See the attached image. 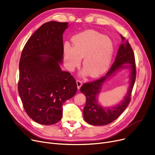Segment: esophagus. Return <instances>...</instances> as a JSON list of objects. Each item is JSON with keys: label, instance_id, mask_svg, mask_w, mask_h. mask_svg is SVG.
Wrapping results in <instances>:
<instances>
[{"label": "esophagus", "instance_id": "obj_1", "mask_svg": "<svg viewBox=\"0 0 155 155\" xmlns=\"http://www.w3.org/2000/svg\"><path fill=\"white\" fill-rule=\"evenodd\" d=\"M76 83H77V87H78V89H80V87H81L82 84H83V83L81 80H77L76 81Z\"/></svg>", "mask_w": 155, "mask_h": 155}]
</instances>
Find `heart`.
<instances>
[{"label":"heart","mask_w":155,"mask_h":155,"mask_svg":"<svg viewBox=\"0 0 155 155\" xmlns=\"http://www.w3.org/2000/svg\"><path fill=\"white\" fill-rule=\"evenodd\" d=\"M73 48L64 46V58L68 68L72 71L78 67L83 58L84 72L96 78L105 73L110 67L114 52L112 40L103 34L87 29L72 38Z\"/></svg>","instance_id":"heart-1"}]
</instances>
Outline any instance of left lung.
Returning a JSON list of instances; mask_svg holds the SVG:
<instances>
[{
    "label": "left lung",
    "instance_id": "8db88e82",
    "mask_svg": "<svg viewBox=\"0 0 155 155\" xmlns=\"http://www.w3.org/2000/svg\"><path fill=\"white\" fill-rule=\"evenodd\" d=\"M122 43L119 50L111 68L105 76L90 83H84L80 91L84 93L86 98V103L83 110V116L85 121L93 126H104L112 122L119 117L126 108L131 100L132 91L133 89L136 77V68L134 51L128 40L120 35ZM125 63L130 65L124 66ZM129 67L131 69L130 86L124 100L114 107L104 108L97 104V96L99 93L101 86L106 79L118 69L122 67Z\"/></svg>",
    "mask_w": 155,
    "mask_h": 155
}]
</instances>
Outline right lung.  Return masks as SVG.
I'll list each match as a JSON object with an SVG mask.
<instances>
[{
    "label": "right lung",
    "mask_w": 155,
    "mask_h": 155,
    "mask_svg": "<svg viewBox=\"0 0 155 155\" xmlns=\"http://www.w3.org/2000/svg\"><path fill=\"white\" fill-rule=\"evenodd\" d=\"M68 23L50 21L28 39L19 61L18 92L28 116L52 125L62 117L63 104L77 92L75 79L62 71L63 33Z\"/></svg>",
    "instance_id": "1"
}]
</instances>
